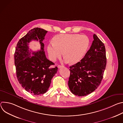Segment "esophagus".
<instances>
[{
    "mask_svg": "<svg viewBox=\"0 0 123 123\" xmlns=\"http://www.w3.org/2000/svg\"><path fill=\"white\" fill-rule=\"evenodd\" d=\"M64 66H62V65H58V68H63Z\"/></svg>",
    "mask_w": 123,
    "mask_h": 123,
    "instance_id": "esophagus-1",
    "label": "esophagus"
}]
</instances>
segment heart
Instances as JSON below:
<instances>
[{"mask_svg":"<svg viewBox=\"0 0 123 123\" xmlns=\"http://www.w3.org/2000/svg\"><path fill=\"white\" fill-rule=\"evenodd\" d=\"M89 44V38L86 35L60 34L54 37V42L49 43L47 51L52 61L61 58L63 52L65 62L75 64L83 58Z\"/></svg>","mask_w":123,"mask_h":123,"instance_id":"obj_1","label":"heart"}]
</instances>
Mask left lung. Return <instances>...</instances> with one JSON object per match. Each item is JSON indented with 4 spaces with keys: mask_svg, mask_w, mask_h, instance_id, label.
<instances>
[{
    "mask_svg": "<svg viewBox=\"0 0 123 123\" xmlns=\"http://www.w3.org/2000/svg\"><path fill=\"white\" fill-rule=\"evenodd\" d=\"M90 49L75 65L69 67V89L74 95L84 96L94 92L101 83L107 58L104 43L95 34Z\"/></svg>",
    "mask_w": 123,
    "mask_h": 123,
    "instance_id": "1",
    "label": "left lung"
}]
</instances>
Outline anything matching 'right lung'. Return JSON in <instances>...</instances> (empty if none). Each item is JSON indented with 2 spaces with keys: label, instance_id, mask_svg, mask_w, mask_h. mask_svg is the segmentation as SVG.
Returning <instances> with one entry per match:
<instances>
[{
  "label": "right lung",
  "instance_id": "obj_1",
  "mask_svg": "<svg viewBox=\"0 0 123 123\" xmlns=\"http://www.w3.org/2000/svg\"><path fill=\"white\" fill-rule=\"evenodd\" d=\"M48 31L39 28L30 30L17 44L14 52L16 76L22 86L28 92L37 95L46 93L58 68H51L55 64L48 59L43 41ZM39 40L41 49L32 52L29 49L31 40Z\"/></svg>",
  "mask_w": 123,
  "mask_h": 123
}]
</instances>
